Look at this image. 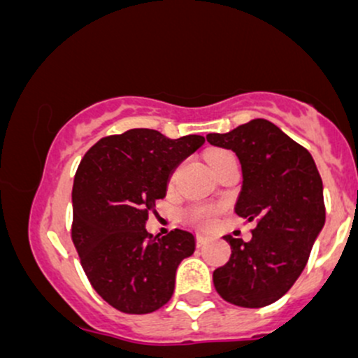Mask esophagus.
I'll use <instances>...</instances> for the list:
<instances>
[{"label":"esophagus","mask_w":358,"mask_h":358,"mask_svg":"<svg viewBox=\"0 0 358 358\" xmlns=\"http://www.w3.org/2000/svg\"><path fill=\"white\" fill-rule=\"evenodd\" d=\"M208 242V237L203 236V234H196V245L199 248H202V245H205Z\"/></svg>","instance_id":"34e87169"}]
</instances>
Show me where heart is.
Segmentation results:
<instances>
[{"label": "heart", "instance_id": "heart-1", "mask_svg": "<svg viewBox=\"0 0 358 358\" xmlns=\"http://www.w3.org/2000/svg\"><path fill=\"white\" fill-rule=\"evenodd\" d=\"M227 155H231V151L215 150L208 155V162H210V165H213V163H217L220 158H224V156H227ZM213 215H215V208L195 207V208H192V210H188L187 219L193 222V224H199V225H203V227H208V225H212Z\"/></svg>", "mask_w": 358, "mask_h": 358}]
</instances>
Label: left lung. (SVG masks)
Returning <instances> with one entry per match:
<instances>
[{"label":"left lung","instance_id":"1","mask_svg":"<svg viewBox=\"0 0 358 358\" xmlns=\"http://www.w3.org/2000/svg\"><path fill=\"white\" fill-rule=\"evenodd\" d=\"M207 141L237 155L244 180L236 213L256 222L249 242L224 237L232 254L213 271V286L236 306H268L294 285L323 229L322 176L310 151L268 119L207 134Z\"/></svg>","mask_w":358,"mask_h":358}]
</instances>
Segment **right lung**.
<instances>
[{
    "mask_svg": "<svg viewBox=\"0 0 358 358\" xmlns=\"http://www.w3.org/2000/svg\"><path fill=\"white\" fill-rule=\"evenodd\" d=\"M205 143L129 129L99 139L82 158L72 188V241L97 294L122 313L145 315L170 301L176 268L195 250L193 234L146 232L148 213L168 180Z\"/></svg>",
    "mask_w": 358,
    "mask_h": 358,
    "instance_id": "right-lung-1",
    "label": "right lung"
}]
</instances>
